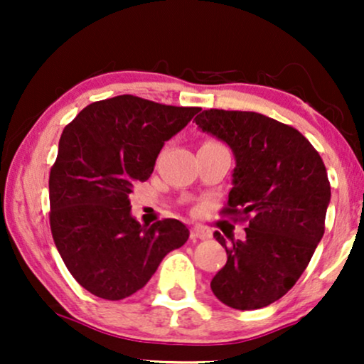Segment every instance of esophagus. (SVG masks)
<instances>
[{
	"mask_svg": "<svg viewBox=\"0 0 364 364\" xmlns=\"http://www.w3.org/2000/svg\"><path fill=\"white\" fill-rule=\"evenodd\" d=\"M208 237H210V233H208L207 230H203V228H200V227H193L191 230V238H193V240H196V238H200V240H203V238H208Z\"/></svg>",
	"mask_w": 364,
	"mask_h": 364,
	"instance_id": "34e87169",
	"label": "esophagus"
}]
</instances>
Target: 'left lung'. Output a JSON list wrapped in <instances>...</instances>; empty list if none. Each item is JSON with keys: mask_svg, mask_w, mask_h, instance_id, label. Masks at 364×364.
Here are the masks:
<instances>
[{"mask_svg": "<svg viewBox=\"0 0 364 364\" xmlns=\"http://www.w3.org/2000/svg\"><path fill=\"white\" fill-rule=\"evenodd\" d=\"M196 124L230 146L237 166L220 213L247 222V237L230 245L213 233L227 263L210 288L235 310L268 306L298 282L325 233L326 167L301 132L263 114L207 109Z\"/></svg>", "mask_w": 364, "mask_h": 364, "instance_id": "1", "label": "left lung"}]
</instances>
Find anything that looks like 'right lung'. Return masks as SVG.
Instances as JSON below:
<instances>
[{"label":"right lung","instance_id":"right-lung-1","mask_svg":"<svg viewBox=\"0 0 364 364\" xmlns=\"http://www.w3.org/2000/svg\"><path fill=\"white\" fill-rule=\"evenodd\" d=\"M198 111L124 94L89 104L64 127L49 172V225L64 265L92 295L131 296L187 242L176 218L141 225L129 196Z\"/></svg>","mask_w":364,"mask_h":364}]
</instances>
